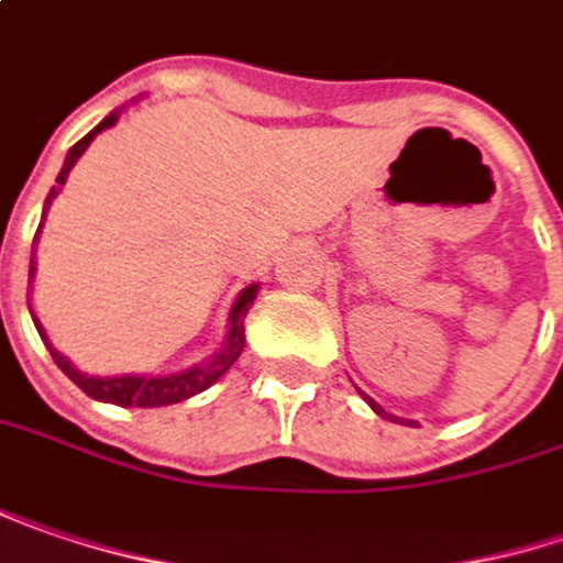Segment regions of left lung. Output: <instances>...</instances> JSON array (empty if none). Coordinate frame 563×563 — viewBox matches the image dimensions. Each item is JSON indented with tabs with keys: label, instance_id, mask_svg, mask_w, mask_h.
I'll return each mask as SVG.
<instances>
[{
	"label": "left lung",
	"instance_id": "obj_1",
	"mask_svg": "<svg viewBox=\"0 0 563 563\" xmlns=\"http://www.w3.org/2000/svg\"><path fill=\"white\" fill-rule=\"evenodd\" d=\"M361 396H364V393H361ZM364 399H367V406L374 408V411H377V415H383V418H389V421H406V418H396V415H389V411H386V408H379L377 402H374V399H371V396H364Z\"/></svg>",
	"mask_w": 563,
	"mask_h": 563
}]
</instances>
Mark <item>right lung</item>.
Wrapping results in <instances>:
<instances>
[{
	"label": "right lung",
	"instance_id": "add662e5",
	"mask_svg": "<svg viewBox=\"0 0 563 563\" xmlns=\"http://www.w3.org/2000/svg\"><path fill=\"white\" fill-rule=\"evenodd\" d=\"M117 120H120V110H113V113H110L103 123H98V126L91 129L81 142L71 145L69 155H66V164H63V170H59V177H56V186H53L49 196H46L43 214L49 209V202L59 196V189L66 184V177H69V170L75 167V161H78L81 152L91 145V139L98 135L100 129L113 126ZM31 275H34V256H31ZM256 291H260V285H250V288L240 291L238 300H234V307H231V317H228V335H224L221 349L211 354L209 361L192 364V367H186L180 374H164V377H139V374H123V377H88V374H81V371L71 364L66 354H59L49 345V339H46V332H43L41 320L34 317V310H31V317H34V325H37L41 339L46 342L49 354H53V361L59 364V371H63L81 393H88V396L98 399V402H113V406L157 408L184 402L189 396L209 389L214 379H221L231 371V364H234L240 357V352H243V320H246V313H250V307H253V300H256Z\"/></svg>",
	"mask_w": 563,
	"mask_h": 563
}]
</instances>
